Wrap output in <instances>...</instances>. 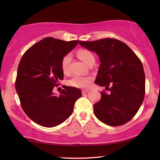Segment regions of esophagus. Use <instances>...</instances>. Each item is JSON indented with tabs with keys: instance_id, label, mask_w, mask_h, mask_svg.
<instances>
[{
	"instance_id": "34e87169",
	"label": "esophagus",
	"mask_w": 160,
	"mask_h": 160,
	"mask_svg": "<svg viewBox=\"0 0 160 160\" xmlns=\"http://www.w3.org/2000/svg\"><path fill=\"white\" fill-rule=\"evenodd\" d=\"M88 92H89V91H88V90H82V95L86 94V93H87Z\"/></svg>"
}]
</instances>
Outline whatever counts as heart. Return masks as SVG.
Instances as JSON below:
<instances>
[{
    "mask_svg": "<svg viewBox=\"0 0 160 160\" xmlns=\"http://www.w3.org/2000/svg\"><path fill=\"white\" fill-rule=\"evenodd\" d=\"M77 54L78 57L82 60L85 64H88L90 61L92 60H95L93 54L91 53L90 51L81 49L78 51ZM71 59H72V56L70 53L65 54L61 60V68L64 73H67L69 70V64L71 63ZM93 78L91 76H79V75H76L73 78L68 81L69 85L80 88V89H85L89 87V84L91 82Z\"/></svg>",
    "mask_w": 160,
    "mask_h": 160,
    "instance_id": "b5f03b06",
    "label": "heart"
}]
</instances>
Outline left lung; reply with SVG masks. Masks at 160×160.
Listing matches in <instances>:
<instances>
[{
  "label": "left lung",
  "instance_id": "1",
  "mask_svg": "<svg viewBox=\"0 0 160 160\" xmlns=\"http://www.w3.org/2000/svg\"><path fill=\"white\" fill-rule=\"evenodd\" d=\"M79 44L99 56L101 63L95 83L109 91L101 92V100L93 105L95 115L111 127L126 124L137 113L145 96L141 60L127 45L115 38Z\"/></svg>",
  "mask_w": 160,
  "mask_h": 160
}]
</instances>
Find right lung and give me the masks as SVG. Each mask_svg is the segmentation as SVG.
<instances>
[{
    "mask_svg": "<svg viewBox=\"0 0 160 160\" xmlns=\"http://www.w3.org/2000/svg\"><path fill=\"white\" fill-rule=\"evenodd\" d=\"M78 42V40L67 42L47 37L23 54L18 67L15 87L23 111L36 124L53 127L73 113L75 102L82 96L81 91L66 87L59 96L52 91L58 85V80H63L62 57Z\"/></svg>",
    "mask_w": 160,
    "mask_h": 160,
    "instance_id": "add662e5",
    "label": "right lung"
}]
</instances>
